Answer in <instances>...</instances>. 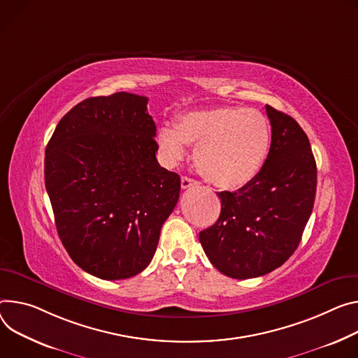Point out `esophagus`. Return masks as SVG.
Returning <instances> with one entry per match:
<instances>
[{
	"label": "esophagus",
	"instance_id": "1",
	"mask_svg": "<svg viewBox=\"0 0 358 358\" xmlns=\"http://www.w3.org/2000/svg\"><path fill=\"white\" fill-rule=\"evenodd\" d=\"M192 185H197V181L196 180H192V178H189V177H182L181 178V187L185 189V188H189V187H192Z\"/></svg>",
	"mask_w": 358,
	"mask_h": 358
}]
</instances>
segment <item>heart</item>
Segmentation results:
<instances>
[{
	"instance_id": "b5f03b06",
	"label": "heart",
	"mask_w": 358,
	"mask_h": 358,
	"mask_svg": "<svg viewBox=\"0 0 358 358\" xmlns=\"http://www.w3.org/2000/svg\"><path fill=\"white\" fill-rule=\"evenodd\" d=\"M271 124L254 108L220 106L181 114L174 128L157 133L159 152L169 164L196 145L194 161L200 174L221 188H240L263 171L271 150Z\"/></svg>"
}]
</instances>
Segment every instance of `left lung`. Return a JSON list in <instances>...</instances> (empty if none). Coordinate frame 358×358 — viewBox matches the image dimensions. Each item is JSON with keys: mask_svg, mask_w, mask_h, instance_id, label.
I'll list each match as a JSON object with an SVG mask.
<instances>
[{"mask_svg": "<svg viewBox=\"0 0 358 358\" xmlns=\"http://www.w3.org/2000/svg\"><path fill=\"white\" fill-rule=\"evenodd\" d=\"M271 150L263 171L237 191H221V213L200 233L211 264L231 278H252L282 266L301 241L311 215L317 166L299 122L266 106Z\"/></svg>", "mask_w": 358, "mask_h": 358, "instance_id": "obj_1", "label": "left lung"}]
</instances>
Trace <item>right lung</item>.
I'll list each match as a JSON object with an SVG mask.
<instances>
[{
	"instance_id": "add662e5",
	"label": "right lung",
	"mask_w": 358,
	"mask_h": 358,
	"mask_svg": "<svg viewBox=\"0 0 358 358\" xmlns=\"http://www.w3.org/2000/svg\"><path fill=\"white\" fill-rule=\"evenodd\" d=\"M147 96H91L61 118L44 177L57 231L73 262L103 280L140 274L177 206L178 174L155 158Z\"/></svg>"
}]
</instances>
